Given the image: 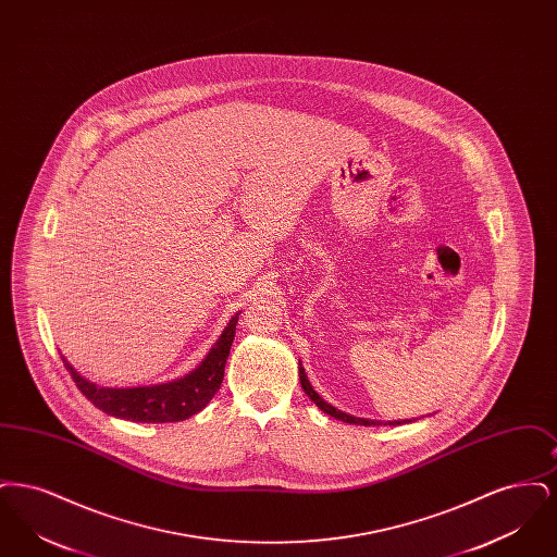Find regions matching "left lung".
Masks as SVG:
<instances>
[{
	"label": "left lung",
	"instance_id": "obj_1",
	"mask_svg": "<svg viewBox=\"0 0 557 557\" xmlns=\"http://www.w3.org/2000/svg\"><path fill=\"white\" fill-rule=\"evenodd\" d=\"M300 368H298V375H300V386H302V391H305V395L311 398L315 405H318L319 409L323 411V413H327V416H332V418H336V420H341V422H346V424H357V425H398V424H407V420H403V422H377V420H366V418H355V416H348L345 411H341V409H336L334 405H330V403H325L323 398L319 397L318 393L313 391V386H311V382H309V377H307V373H305V368H302V363H298ZM411 422V420H409Z\"/></svg>",
	"mask_w": 557,
	"mask_h": 557
}]
</instances>
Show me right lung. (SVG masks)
<instances>
[{"label":"right lung","instance_id":"obj_1","mask_svg":"<svg viewBox=\"0 0 557 557\" xmlns=\"http://www.w3.org/2000/svg\"><path fill=\"white\" fill-rule=\"evenodd\" d=\"M238 315L239 313H236L230 319L227 327L223 330L219 341L212 345L209 355L196 370L166 384L137 388H107L83 377L64 357L62 363L87 400H91L108 416L144 424L182 422L202 411L211 403L214 393L221 388L225 361L230 357V348L236 336Z\"/></svg>","mask_w":557,"mask_h":557}]
</instances>
